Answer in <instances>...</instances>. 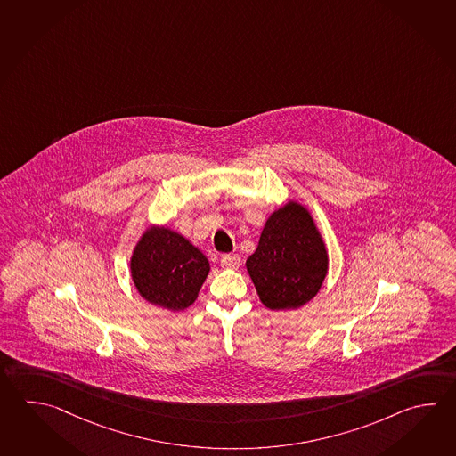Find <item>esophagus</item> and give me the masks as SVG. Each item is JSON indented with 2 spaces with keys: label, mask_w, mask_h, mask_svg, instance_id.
<instances>
[{
  "label": "esophagus",
  "mask_w": 456,
  "mask_h": 456,
  "mask_svg": "<svg viewBox=\"0 0 456 456\" xmlns=\"http://www.w3.org/2000/svg\"><path fill=\"white\" fill-rule=\"evenodd\" d=\"M221 266L227 268V270H237L240 266V258L237 255H223Z\"/></svg>",
  "instance_id": "1"
}]
</instances>
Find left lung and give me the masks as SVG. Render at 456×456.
I'll return each mask as SVG.
<instances>
[{
  "label": "left lung",
  "mask_w": 456,
  "mask_h": 456,
  "mask_svg": "<svg viewBox=\"0 0 456 456\" xmlns=\"http://www.w3.org/2000/svg\"><path fill=\"white\" fill-rule=\"evenodd\" d=\"M247 270L271 310L302 307L315 297L328 271V255L304 206L290 201L271 214Z\"/></svg>",
  "instance_id": "1"
}]
</instances>
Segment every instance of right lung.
<instances>
[{"mask_svg":"<svg viewBox=\"0 0 456 456\" xmlns=\"http://www.w3.org/2000/svg\"><path fill=\"white\" fill-rule=\"evenodd\" d=\"M208 273L205 255L166 227L149 229L131 256V276L141 296L174 312L195 302Z\"/></svg>","mask_w":456,"mask_h":456,"instance_id":"obj_1","label":"right lung"}]
</instances>
